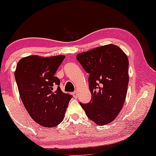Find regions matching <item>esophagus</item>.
<instances>
[{"mask_svg":"<svg viewBox=\"0 0 156 156\" xmlns=\"http://www.w3.org/2000/svg\"><path fill=\"white\" fill-rule=\"evenodd\" d=\"M72 95H73L74 97H78V91H75V92L72 93Z\"/></svg>","mask_w":156,"mask_h":156,"instance_id":"esophagus-1","label":"esophagus"}]
</instances>
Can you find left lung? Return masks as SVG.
Instances as JSON below:
<instances>
[{
    "label": "left lung",
    "mask_w": 156,
    "mask_h": 156,
    "mask_svg": "<svg viewBox=\"0 0 156 156\" xmlns=\"http://www.w3.org/2000/svg\"><path fill=\"white\" fill-rule=\"evenodd\" d=\"M90 74L88 82L92 98L80 105L90 120L103 126L116 119L126 98L128 86V59L115 44L98 47L76 56Z\"/></svg>",
    "instance_id": "obj_1"
}]
</instances>
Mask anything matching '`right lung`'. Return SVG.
<instances>
[{
  "instance_id": "right-lung-1",
  "label": "right lung",
  "mask_w": 156,
  "mask_h": 156,
  "mask_svg": "<svg viewBox=\"0 0 156 156\" xmlns=\"http://www.w3.org/2000/svg\"><path fill=\"white\" fill-rule=\"evenodd\" d=\"M65 57L31 55L17 63L14 75L20 98L31 119L43 127H56L62 122L72 97L62 92L54 75Z\"/></svg>"
}]
</instances>
